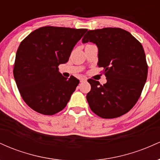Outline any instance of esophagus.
Instances as JSON below:
<instances>
[{"label":"esophagus","mask_w":160,"mask_h":160,"mask_svg":"<svg viewBox=\"0 0 160 160\" xmlns=\"http://www.w3.org/2000/svg\"><path fill=\"white\" fill-rule=\"evenodd\" d=\"M86 78H81L80 79V82H86Z\"/></svg>","instance_id":"1"}]
</instances>
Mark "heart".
Returning <instances> with one entry per match:
<instances>
[{"mask_svg":"<svg viewBox=\"0 0 160 160\" xmlns=\"http://www.w3.org/2000/svg\"><path fill=\"white\" fill-rule=\"evenodd\" d=\"M88 45H91V44H88ZM88 45H86V46H88Z\"/></svg>","mask_w":160,"mask_h":160,"instance_id":"1","label":"heart"}]
</instances>
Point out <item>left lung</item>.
Returning <instances> with one entry per match:
<instances>
[{
    "label": "left lung",
    "instance_id": "obj_1",
    "mask_svg": "<svg viewBox=\"0 0 160 160\" xmlns=\"http://www.w3.org/2000/svg\"><path fill=\"white\" fill-rule=\"evenodd\" d=\"M82 43L98 47L99 68H104L107 82L101 85L89 79L91 90L86 95L89 107L104 119L119 117L136 104L148 77V65L142 45L127 31L104 28L88 31Z\"/></svg>",
    "mask_w": 160,
    "mask_h": 160
}]
</instances>
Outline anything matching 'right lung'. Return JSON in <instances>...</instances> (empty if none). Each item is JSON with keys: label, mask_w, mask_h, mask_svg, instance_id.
I'll list each match as a JSON object with an SVG mask.
<instances>
[{"label": "right lung", "mask_w": 160, "mask_h": 160, "mask_svg": "<svg viewBox=\"0 0 160 160\" xmlns=\"http://www.w3.org/2000/svg\"><path fill=\"white\" fill-rule=\"evenodd\" d=\"M87 29L45 26L20 43L13 75L22 98L32 109L53 115L65 108L80 80L67 78L58 65L68 61L71 51Z\"/></svg>", "instance_id": "add662e5"}]
</instances>
